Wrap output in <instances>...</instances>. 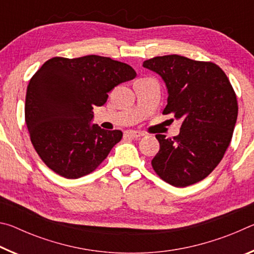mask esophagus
I'll use <instances>...</instances> for the list:
<instances>
[{
	"label": "esophagus",
	"instance_id": "esophagus-1",
	"mask_svg": "<svg viewBox=\"0 0 254 254\" xmlns=\"http://www.w3.org/2000/svg\"><path fill=\"white\" fill-rule=\"evenodd\" d=\"M144 133L140 132V131H127L126 133H124V136L126 137H131V139H137V137H141L143 136Z\"/></svg>",
	"mask_w": 254,
	"mask_h": 254
}]
</instances>
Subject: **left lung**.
Masks as SVG:
<instances>
[{
	"instance_id": "1",
	"label": "left lung",
	"mask_w": 254,
	"mask_h": 254,
	"mask_svg": "<svg viewBox=\"0 0 254 254\" xmlns=\"http://www.w3.org/2000/svg\"><path fill=\"white\" fill-rule=\"evenodd\" d=\"M143 67L157 72L168 89L162 113L182 121L178 135H156L160 150L152 168L175 187L198 183L230 145L239 111L234 89L225 72L209 62L168 55L145 60Z\"/></svg>"
}]
</instances>
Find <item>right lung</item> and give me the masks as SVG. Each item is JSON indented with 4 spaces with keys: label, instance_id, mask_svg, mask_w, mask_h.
Masks as SVG:
<instances>
[{
    "label": "right lung",
    "instance_id": "1",
    "mask_svg": "<svg viewBox=\"0 0 254 254\" xmlns=\"http://www.w3.org/2000/svg\"><path fill=\"white\" fill-rule=\"evenodd\" d=\"M135 76L127 64L96 55L47 60L29 81L24 115L33 147L48 168L76 179L104 161L123 133L92 124L93 109Z\"/></svg>",
    "mask_w": 254,
    "mask_h": 254
}]
</instances>
